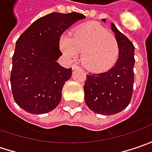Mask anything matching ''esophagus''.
<instances>
[{"label":"esophagus","mask_w":152,"mask_h":152,"mask_svg":"<svg viewBox=\"0 0 152 152\" xmlns=\"http://www.w3.org/2000/svg\"><path fill=\"white\" fill-rule=\"evenodd\" d=\"M72 67H73V69H77V68H79V66L77 64H73Z\"/></svg>","instance_id":"34e87169"}]
</instances>
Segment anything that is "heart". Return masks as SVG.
I'll use <instances>...</instances> for the list:
<instances>
[{
  "label": "heart",
  "mask_w": 152,
  "mask_h": 152,
  "mask_svg": "<svg viewBox=\"0 0 152 152\" xmlns=\"http://www.w3.org/2000/svg\"><path fill=\"white\" fill-rule=\"evenodd\" d=\"M60 48L68 58H76L82 52V63L94 73L105 72L115 64L119 55V45L116 37L96 22L78 27L71 37L63 35Z\"/></svg>",
  "instance_id": "obj_1"
}]
</instances>
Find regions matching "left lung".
Instances as JSON below:
<instances>
[{"label": "left lung", "instance_id": "1", "mask_svg": "<svg viewBox=\"0 0 152 152\" xmlns=\"http://www.w3.org/2000/svg\"><path fill=\"white\" fill-rule=\"evenodd\" d=\"M111 28L119 45L118 59L107 72L86 74L84 85L87 107L102 115H113L124 110L131 101L134 87V46L113 23Z\"/></svg>", "mask_w": 152, "mask_h": 152}]
</instances>
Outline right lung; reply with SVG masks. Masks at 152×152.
<instances>
[{"label": "right lung", "mask_w": 152, "mask_h": 152, "mask_svg": "<svg viewBox=\"0 0 152 152\" xmlns=\"http://www.w3.org/2000/svg\"><path fill=\"white\" fill-rule=\"evenodd\" d=\"M85 18L75 12H52L34 21L18 39L10 81L14 101L27 113H47L60 103L63 85L72 76V67L56 61L61 55L60 37Z\"/></svg>", "instance_id": "obj_1"}]
</instances>
